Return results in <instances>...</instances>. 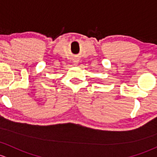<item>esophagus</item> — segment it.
<instances>
[{"mask_svg":"<svg viewBox=\"0 0 157 157\" xmlns=\"http://www.w3.org/2000/svg\"><path fill=\"white\" fill-rule=\"evenodd\" d=\"M74 63H75V64H77V63H78V61H75V62H74Z\"/></svg>","mask_w":157,"mask_h":157,"instance_id":"obj_1","label":"esophagus"}]
</instances>
